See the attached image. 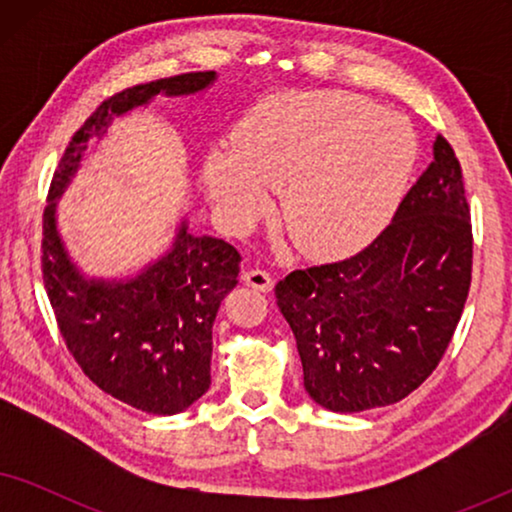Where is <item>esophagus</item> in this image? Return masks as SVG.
<instances>
[{"mask_svg":"<svg viewBox=\"0 0 512 512\" xmlns=\"http://www.w3.org/2000/svg\"><path fill=\"white\" fill-rule=\"evenodd\" d=\"M242 282L247 284V286H251V289L263 291V293L272 291V286H275V282H272V277H270V272L258 270V268H251V270L244 272Z\"/></svg>","mask_w":512,"mask_h":512,"instance_id":"1","label":"esophagus"}]
</instances>
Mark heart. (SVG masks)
<instances>
[{
	"instance_id": "1",
	"label": "heart",
	"mask_w": 512,
	"mask_h": 512,
	"mask_svg": "<svg viewBox=\"0 0 512 512\" xmlns=\"http://www.w3.org/2000/svg\"><path fill=\"white\" fill-rule=\"evenodd\" d=\"M417 165L405 118L363 97L331 90L272 95L235 125L233 146L202 165L209 198L233 223L268 205L282 188V221L310 258L366 247L391 219Z\"/></svg>"
}]
</instances>
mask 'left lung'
<instances>
[{"mask_svg": "<svg viewBox=\"0 0 512 512\" xmlns=\"http://www.w3.org/2000/svg\"><path fill=\"white\" fill-rule=\"evenodd\" d=\"M473 233L461 165L443 135L394 221L359 254L275 286L305 391L331 412L412 394L443 359L471 286Z\"/></svg>", "mask_w": 512, "mask_h": 512, "instance_id": "1", "label": "left lung"}]
</instances>
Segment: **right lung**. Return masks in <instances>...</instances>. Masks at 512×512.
Listing matches in <instances>:
<instances>
[{"label":"right lung","instance_id":"obj_1","mask_svg":"<svg viewBox=\"0 0 512 512\" xmlns=\"http://www.w3.org/2000/svg\"><path fill=\"white\" fill-rule=\"evenodd\" d=\"M214 81L216 72L179 74L104 100L62 153L44 209L41 268L67 349L104 394L151 415L184 412L212 384V326L235 289L242 256L219 237L191 235L181 221L172 249L139 275L86 277L67 254L55 209L90 142L102 139L114 118L156 95L202 93Z\"/></svg>","mask_w":512,"mask_h":512}]
</instances>
